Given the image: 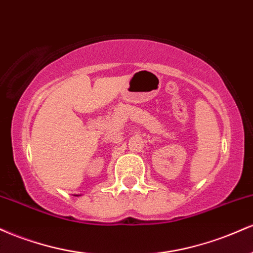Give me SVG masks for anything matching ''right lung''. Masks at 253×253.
<instances>
[{
    "instance_id": "right-lung-1",
    "label": "right lung",
    "mask_w": 253,
    "mask_h": 253,
    "mask_svg": "<svg viewBox=\"0 0 253 253\" xmlns=\"http://www.w3.org/2000/svg\"><path fill=\"white\" fill-rule=\"evenodd\" d=\"M77 196H78V195H77Z\"/></svg>"
}]
</instances>
